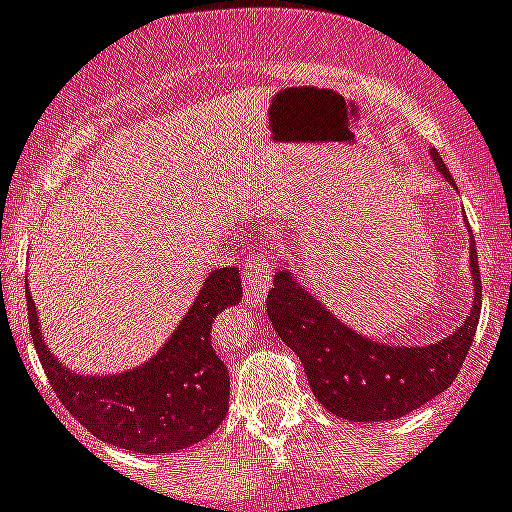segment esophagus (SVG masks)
Wrapping results in <instances>:
<instances>
[{
  "label": "esophagus",
  "instance_id": "1",
  "mask_svg": "<svg viewBox=\"0 0 512 512\" xmlns=\"http://www.w3.org/2000/svg\"><path fill=\"white\" fill-rule=\"evenodd\" d=\"M242 285H245V294L250 297V302L260 304L267 297L272 287V272L267 265L265 257H252L245 267V275H242Z\"/></svg>",
  "mask_w": 512,
  "mask_h": 512
}]
</instances>
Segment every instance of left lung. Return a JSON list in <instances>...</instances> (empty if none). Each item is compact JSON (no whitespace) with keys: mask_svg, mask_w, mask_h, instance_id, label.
Masks as SVG:
<instances>
[{"mask_svg":"<svg viewBox=\"0 0 512 512\" xmlns=\"http://www.w3.org/2000/svg\"><path fill=\"white\" fill-rule=\"evenodd\" d=\"M431 158L438 173L453 185L451 170L436 148H431ZM468 235L471 309L456 332L423 347L374 342L354 332L299 285L287 267L275 272V287L267 294V314L282 342L302 359L312 394L324 409L347 421H394L421 409L453 384L476 337L483 299L476 242L471 230Z\"/></svg>","mask_w":512,"mask_h":512,"instance_id":"obj_1","label":"left lung"}]
</instances>
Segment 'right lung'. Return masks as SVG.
Listing matches in <instances>:
<instances>
[{
  "mask_svg": "<svg viewBox=\"0 0 512 512\" xmlns=\"http://www.w3.org/2000/svg\"><path fill=\"white\" fill-rule=\"evenodd\" d=\"M240 299V270H213L158 354L121 374H76L61 364L41 334L32 294L29 332L51 389L81 426L103 443L160 456L203 441L223 423L230 374L210 332L218 312Z\"/></svg>",
  "mask_w": 512,
  "mask_h": 512,
  "instance_id": "1",
  "label": "right lung"
}]
</instances>
